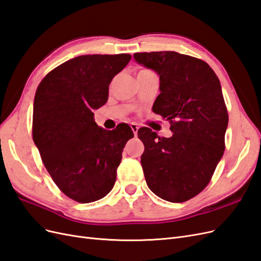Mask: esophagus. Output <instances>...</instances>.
I'll return each mask as SVG.
<instances>
[{
    "label": "esophagus",
    "mask_w": 261,
    "mask_h": 261,
    "mask_svg": "<svg viewBox=\"0 0 261 261\" xmlns=\"http://www.w3.org/2000/svg\"><path fill=\"white\" fill-rule=\"evenodd\" d=\"M130 128H132V130H133V133H134V135L136 136L137 133H138V129H139L138 125L135 124V123H132V124H130Z\"/></svg>",
    "instance_id": "34e87169"
}]
</instances>
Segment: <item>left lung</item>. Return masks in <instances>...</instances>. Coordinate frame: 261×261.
Listing matches in <instances>:
<instances>
[{"mask_svg":"<svg viewBox=\"0 0 261 261\" xmlns=\"http://www.w3.org/2000/svg\"><path fill=\"white\" fill-rule=\"evenodd\" d=\"M133 57L159 76L152 111L173 133L165 138L148 127L138 130L147 185L164 200L186 201L208 185L224 152L228 116L220 81L206 62L174 51Z\"/></svg>","mask_w":261,"mask_h":261,"instance_id":"1","label":"left lung"}]
</instances>
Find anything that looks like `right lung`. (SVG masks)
Masks as SVG:
<instances>
[{
  "label": "right lung",
  "mask_w": 261,
  "mask_h": 261,
  "mask_svg": "<svg viewBox=\"0 0 261 261\" xmlns=\"http://www.w3.org/2000/svg\"><path fill=\"white\" fill-rule=\"evenodd\" d=\"M129 54H88L68 60L46 75L34 101L33 138L54 183L69 198L88 203L107 196L127 140V124L107 130L94 110L107 103L113 77Z\"/></svg>",
  "instance_id": "1"
}]
</instances>
